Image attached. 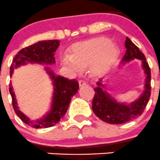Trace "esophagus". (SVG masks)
Returning <instances> with one entry per match:
<instances>
[{"instance_id":"esophagus-1","label":"esophagus","mask_w":160,"mask_h":160,"mask_svg":"<svg viewBox=\"0 0 160 160\" xmlns=\"http://www.w3.org/2000/svg\"><path fill=\"white\" fill-rule=\"evenodd\" d=\"M85 85H86V83L83 80H79V86H80V88H82V87L85 86Z\"/></svg>"}]
</instances>
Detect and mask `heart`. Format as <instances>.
Here are the masks:
<instances>
[{
	"instance_id": "1",
	"label": "heart",
	"mask_w": 160,
	"mask_h": 160,
	"mask_svg": "<svg viewBox=\"0 0 160 160\" xmlns=\"http://www.w3.org/2000/svg\"><path fill=\"white\" fill-rule=\"evenodd\" d=\"M71 55H61V63L72 73L80 74L89 67L90 76L99 78L109 72L119 56V49L111 40L96 37L72 44Z\"/></svg>"
}]
</instances>
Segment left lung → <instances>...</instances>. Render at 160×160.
Segmentation results:
<instances>
[{
    "label": "left lung",
    "instance_id": "left-lung-1",
    "mask_svg": "<svg viewBox=\"0 0 160 160\" xmlns=\"http://www.w3.org/2000/svg\"><path fill=\"white\" fill-rule=\"evenodd\" d=\"M125 47L127 52L122 58L120 67L134 59L140 60L145 74L144 91L133 102H121L107 91L108 90V85L102 82H98V87L94 88L95 94L92 102V110L99 119L110 124L124 123L141 116L151 94V72L145 55L128 37L126 38Z\"/></svg>",
    "mask_w": 160,
    "mask_h": 160
}]
</instances>
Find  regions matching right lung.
I'll use <instances>...</instances> for the list:
<instances>
[{"label": "right lung", "mask_w": 160, "mask_h": 160, "mask_svg": "<svg viewBox=\"0 0 160 160\" xmlns=\"http://www.w3.org/2000/svg\"><path fill=\"white\" fill-rule=\"evenodd\" d=\"M59 43L58 40L41 41L20 50L11 65V77L14 70L22 66L27 64H55V52L59 46ZM44 70L52 80L53 92L48 111L39 119H31L20 110L12 82L9 84L12 105L16 115L23 123L37 129L51 128L58 123L66 115L71 98L77 94L79 89V83L76 79L69 80L61 76L55 75L48 66H44Z\"/></svg>", "instance_id": "add662e5"}]
</instances>
